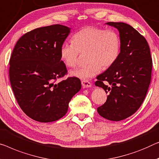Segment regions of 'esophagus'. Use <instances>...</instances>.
Listing matches in <instances>:
<instances>
[{"mask_svg":"<svg viewBox=\"0 0 159 159\" xmlns=\"http://www.w3.org/2000/svg\"><path fill=\"white\" fill-rule=\"evenodd\" d=\"M81 84L84 88H89V87H91L92 86L91 84L89 81V80H82Z\"/></svg>","mask_w":159,"mask_h":159,"instance_id":"34e87169","label":"esophagus"}]
</instances>
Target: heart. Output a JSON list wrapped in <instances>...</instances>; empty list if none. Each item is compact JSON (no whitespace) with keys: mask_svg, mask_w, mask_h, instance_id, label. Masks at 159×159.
Returning a JSON list of instances; mask_svg holds the SVG:
<instances>
[{"mask_svg":"<svg viewBox=\"0 0 159 159\" xmlns=\"http://www.w3.org/2000/svg\"><path fill=\"white\" fill-rule=\"evenodd\" d=\"M73 43H63L60 49L61 60L69 68L79 63L80 54H86L87 65L70 71V75L87 80L99 73L101 66L106 69L119 57L121 41L114 30L93 26L83 28L72 38Z\"/></svg>","mask_w":159,"mask_h":159,"instance_id":"heart-1","label":"heart"}]
</instances>
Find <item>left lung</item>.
Here are the masks:
<instances>
[{
    "label": "left lung",
    "instance_id": "left-lung-1",
    "mask_svg": "<svg viewBox=\"0 0 159 159\" xmlns=\"http://www.w3.org/2000/svg\"><path fill=\"white\" fill-rule=\"evenodd\" d=\"M106 24L119 31L121 48L114 64L96 77L95 85L108 94L97 111L106 119L118 121L140 108L150 85L153 63L148 43L136 29L122 22Z\"/></svg>",
    "mask_w": 159,
    "mask_h": 159
}]
</instances>
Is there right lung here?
Returning a JSON list of instances; mask_svg holds the SVG:
<instances>
[{"mask_svg":"<svg viewBox=\"0 0 159 159\" xmlns=\"http://www.w3.org/2000/svg\"><path fill=\"white\" fill-rule=\"evenodd\" d=\"M70 28L56 24L38 28L19 39L10 59L9 78L16 101L28 117L48 123L62 118L81 88L76 77L57 82L67 74L60 49Z\"/></svg>","mask_w":159,"mask_h":159,"instance_id":"obj_1","label":"right lung"}]
</instances>
